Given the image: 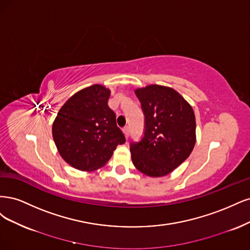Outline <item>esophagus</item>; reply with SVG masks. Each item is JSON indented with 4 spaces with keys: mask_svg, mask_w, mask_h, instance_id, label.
<instances>
[{
    "mask_svg": "<svg viewBox=\"0 0 250 250\" xmlns=\"http://www.w3.org/2000/svg\"><path fill=\"white\" fill-rule=\"evenodd\" d=\"M124 133H125V136L127 138L128 135H130V127H128V126H125V127H124Z\"/></svg>",
    "mask_w": 250,
    "mask_h": 250,
    "instance_id": "34e87169",
    "label": "esophagus"
}]
</instances>
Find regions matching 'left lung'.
Segmentation results:
<instances>
[{
    "instance_id": "8db88e82",
    "label": "left lung",
    "mask_w": 250,
    "mask_h": 250,
    "mask_svg": "<svg viewBox=\"0 0 250 250\" xmlns=\"http://www.w3.org/2000/svg\"><path fill=\"white\" fill-rule=\"evenodd\" d=\"M135 93L146 115V130L140 142L131 144L133 164L151 178L167 175L194 148V111L170 87L154 84L137 88Z\"/></svg>"
}]
</instances>
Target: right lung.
I'll list each match as a JSON object with an SVG mask.
<instances>
[{"label":"right lung","instance_id":"add662e5","mask_svg":"<svg viewBox=\"0 0 250 250\" xmlns=\"http://www.w3.org/2000/svg\"><path fill=\"white\" fill-rule=\"evenodd\" d=\"M110 89L95 84L78 91L56 116L52 133L62 159L81 171L103 167L125 138L108 106Z\"/></svg>","mask_w":250,"mask_h":250}]
</instances>
